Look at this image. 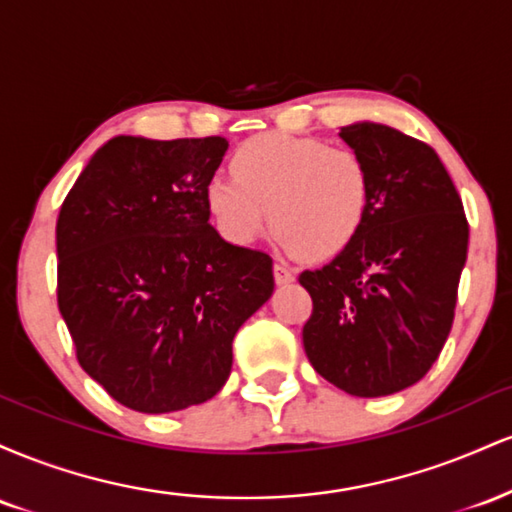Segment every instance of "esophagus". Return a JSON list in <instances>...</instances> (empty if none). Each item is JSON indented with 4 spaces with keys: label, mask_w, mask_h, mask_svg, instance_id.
I'll return each mask as SVG.
<instances>
[{
    "label": "esophagus",
    "mask_w": 512,
    "mask_h": 512,
    "mask_svg": "<svg viewBox=\"0 0 512 512\" xmlns=\"http://www.w3.org/2000/svg\"><path fill=\"white\" fill-rule=\"evenodd\" d=\"M293 279H296L293 269L286 267V264H274V281H276V284H279V286L291 284Z\"/></svg>",
    "instance_id": "1"
}]
</instances>
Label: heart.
<instances>
[{
    "instance_id": "1",
    "label": "heart",
    "mask_w": 512,
    "mask_h": 512,
    "mask_svg": "<svg viewBox=\"0 0 512 512\" xmlns=\"http://www.w3.org/2000/svg\"><path fill=\"white\" fill-rule=\"evenodd\" d=\"M233 178L216 175L204 204L228 243L248 245L272 223L274 236L303 260H330L349 248L368 219L373 175L349 146L262 134L240 144Z\"/></svg>"
}]
</instances>
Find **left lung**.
Listing matches in <instances>:
<instances>
[{"mask_svg": "<svg viewBox=\"0 0 512 512\" xmlns=\"http://www.w3.org/2000/svg\"><path fill=\"white\" fill-rule=\"evenodd\" d=\"M339 137L368 161L373 199L354 243L298 276L313 298L303 346L339 390L385 397L419 383L440 356L469 226L431 146L378 122L342 127Z\"/></svg>", "mask_w": 512, "mask_h": 512, "instance_id": "8db88e82", "label": "left lung"}]
</instances>
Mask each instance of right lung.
<instances>
[{"label": "right lung", "instance_id": "obj_1", "mask_svg": "<svg viewBox=\"0 0 512 512\" xmlns=\"http://www.w3.org/2000/svg\"><path fill=\"white\" fill-rule=\"evenodd\" d=\"M223 137L110 139L57 219V305L81 368L144 414L207 402L233 337L274 291L272 257L226 243L204 187Z\"/></svg>", "mask_w": 512, "mask_h": 512}]
</instances>
